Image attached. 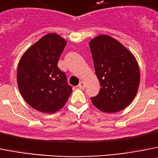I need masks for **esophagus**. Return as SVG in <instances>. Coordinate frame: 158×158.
<instances>
[{
  "label": "esophagus",
  "mask_w": 158,
  "mask_h": 158,
  "mask_svg": "<svg viewBox=\"0 0 158 158\" xmlns=\"http://www.w3.org/2000/svg\"><path fill=\"white\" fill-rule=\"evenodd\" d=\"M79 87L80 89H84V87H85V83H84V82H80V83L79 84Z\"/></svg>",
  "instance_id": "1"
}]
</instances>
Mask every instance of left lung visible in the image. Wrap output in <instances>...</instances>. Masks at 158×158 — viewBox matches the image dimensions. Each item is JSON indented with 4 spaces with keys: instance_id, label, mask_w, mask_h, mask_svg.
<instances>
[{
    "instance_id": "1",
    "label": "left lung",
    "mask_w": 158,
    "mask_h": 158,
    "mask_svg": "<svg viewBox=\"0 0 158 158\" xmlns=\"http://www.w3.org/2000/svg\"><path fill=\"white\" fill-rule=\"evenodd\" d=\"M100 91L91 98L93 105L105 113L127 107L136 96L140 70L135 56L123 44L108 35H99L89 42Z\"/></svg>"
}]
</instances>
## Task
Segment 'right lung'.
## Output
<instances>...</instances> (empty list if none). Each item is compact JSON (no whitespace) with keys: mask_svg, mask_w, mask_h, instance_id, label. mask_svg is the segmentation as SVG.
Instances as JSON below:
<instances>
[{"mask_svg":"<svg viewBox=\"0 0 158 158\" xmlns=\"http://www.w3.org/2000/svg\"><path fill=\"white\" fill-rule=\"evenodd\" d=\"M67 40L57 33L44 35L24 52L16 72L17 85L25 102L42 113L64 106L72 92L58 60Z\"/></svg>","mask_w":158,"mask_h":158,"instance_id":"obj_1","label":"right lung"}]
</instances>
